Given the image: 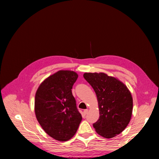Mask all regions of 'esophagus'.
<instances>
[{
	"instance_id": "1",
	"label": "esophagus",
	"mask_w": 159,
	"mask_h": 159,
	"mask_svg": "<svg viewBox=\"0 0 159 159\" xmlns=\"http://www.w3.org/2000/svg\"><path fill=\"white\" fill-rule=\"evenodd\" d=\"M87 113H88V109H85V110L83 111V114L85 115V116L86 114H87Z\"/></svg>"
}]
</instances>
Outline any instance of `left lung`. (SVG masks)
<instances>
[{
  "label": "left lung",
  "mask_w": 159,
  "mask_h": 159,
  "mask_svg": "<svg viewBox=\"0 0 159 159\" xmlns=\"http://www.w3.org/2000/svg\"><path fill=\"white\" fill-rule=\"evenodd\" d=\"M83 77L95 92L100 117L93 124L98 134L112 138L122 132L129 124L133 112V98L120 80L104 73H85Z\"/></svg>",
  "instance_id": "1"
}]
</instances>
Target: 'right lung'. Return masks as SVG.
<instances>
[{
  "label": "right lung",
  "mask_w": 159,
  "mask_h": 159,
  "mask_svg": "<svg viewBox=\"0 0 159 159\" xmlns=\"http://www.w3.org/2000/svg\"><path fill=\"white\" fill-rule=\"evenodd\" d=\"M77 78L73 71H58L43 80L35 93L37 120L43 130L57 141L70 139L82 120L72 93Z\"/></svg>",
  "instance_id": "add662e5"
}]
</instances>
